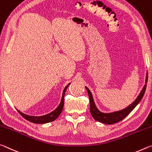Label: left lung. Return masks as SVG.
Instances as JSON below:
<instances>
[{"label":"left lung","instance_id":"8db88e82","mask_svg":"<svg viewBox=\"0 0 152 152\" xmlns=\"http://www.w3.org/2000/svg\"><path fill=\"white\" fill-rule=\"evenodd\" d=\"M148 73H147L145 77V84L143 87L140 93H139L138 96L137 97V98L134 100V102H133L130 105L126 107L125 108L122 109L121 110L112 112V113H103V112H101L97 108L95 102H94L92 94H91V91L89 90L88 87L86 86V88L88 93L89 102H90V113L91 116H93V118L96 121L100 122V123L104 124H107V125H112V124L116 123L118 122L121 121V120H123L140 102L141 99L143 97L144 94H145L147 86V82H148Z\"/></svg>","mask_w":152,"mask_h":152}]
</instances>
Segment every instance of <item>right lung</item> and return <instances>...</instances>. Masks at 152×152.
Segmentation results:
<instances>
[{"label": "right lung", "instance_id": "obj_1", "mask_svg": "<svg viewBox=\"0 0 152 152\" xmlns=\"http://www.w3.org/2000/svg\"><path fill=\"white\" fill-rule=\"evenodd\" d=\"M71 83H69L68 85H67L65 88H64V90L63 91V96H62L61 98V102H60L59 105L58 107L55 109V110H53L51 113H50L48 114H46V115H43V116H29L27 115V114H24L23 113H21V111L18 110L19 114L23 116V118H25L29 122H31V123H36V124H45V123H50V122H53L54 120L58 118V116L61 114L62 110H63V106H64V94H65L66 90L68 86L70 85Z\"/></svg>", "mask_w": 152, "mask_h": 152}]
</instances>
